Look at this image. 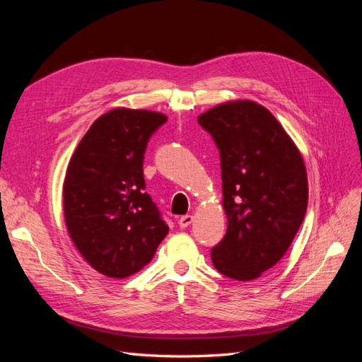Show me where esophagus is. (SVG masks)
<instances>
[{"mask_svg":"<svg viewBox=\"0 0 362 362\" xmlns=\"http://www.w3.org/2000/svg\"><path fill=\"white\" fill-rule=\"evenodd\" d=\"M192 222H193V216H190V214H185V216L180 217L178 225H180V228H187Z\"/></svg>","mask_w":362,"mask_h":362,"instance_id":"34e87169","label":"esophagus"}]
</instances>
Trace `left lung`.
Returning <instances> with one entry per match:
<instances>
[{
    "label": "left lung",
    "instance_id": "obj_1",
    "mask_svg": "<svg viewBox=\"0 0 362 362\" xmlns=\"http://www.w3.org/2000/svg\"><path fill=\"white\" fill-rule=\"evenodd\" d=\"M221 151L226 234L213 264L252 281L286 255L303 222L308 180L298 146L266 107L238 100L198 116Z\"/></svg>",
    "mask_w": 362,
    "mask_h": 362
}]
</instances>
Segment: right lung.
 Wrapping results in <instances>:
<instances>
[{
  "instance_id": "right-lung-1",
  "label": "right lung",
  "mask_w": 362,
  "mask_h": 362,
  "mask_svg": "<svg viewBox=\"0 0 362 362\" xmlns=\"http://www.w3.org/2000/svg\"><path fill=\"white\" fill-rule=\"evenodd\" d=\"M166 120L157 112L115 108L95 120L68 164V233L83 258L108 278L144 269L169 233L144 178L148 140Z\"/></svg>"
}]
</instances>
